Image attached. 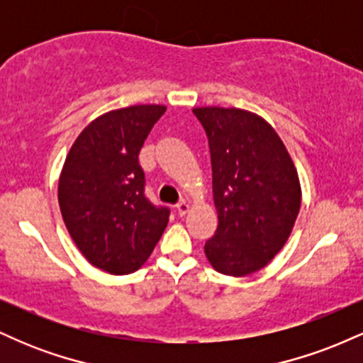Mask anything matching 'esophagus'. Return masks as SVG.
Instances as JSON below:
<instances>
[{
	"label": "esophagus",
	"mask_w": 363,
	"mask_h": 363,
	"mask_svg": "<svg viewBox=\"0 0 363 363\" xmlns=\"http://www.w3.org/2000/svg\"><path fill=\"white\" fill-rule=\"evenodd\" d=\"M176 208H177V213L181 215V216H184L187 211H189V203L187 201H184V199H182V201H179L177 205H176Z\"/></svg>",
	"instance_id": "1"
}]
</instances>
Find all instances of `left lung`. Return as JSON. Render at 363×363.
<instances>
[{
	"label": "left lung",
	"mask_w": 363,
	"mask_h": 363,
	"mask_svg": "<svg viewBox=\"0 0 363 363\" xmlns=\"http://www.w3.org/2000/svg\"><path fill=\"white\" fill-rule=\"evenodd\" d=\"M193 112L208 136L218 213L205 254L218 273L245 277L264 268L289 239L301 210L297 169L257 114L235 107Z\"/></svg>",
	"instance_id": "8db88e82"
}]
</instances>
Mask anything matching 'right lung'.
Listing matches in <instances>:
<instances>
[{
    "instance_id": "1",
    "label": "right lung",
    "mask_w": 363,
    "mask_h": 363,
    "mask_svg": "<svg viewBox=\"0 0 363 363\" xmlns=\"http://www.w3.org/2000/svg\"><path fill=\"white\" fill-rule=\"evenodd\" d=\"M164 106L111 111L86 126L62 167L57 199L69 235L95 268L136 272L167 227L170 210L145 196L140 150Z\"/></svg>"
}]
</instances>
